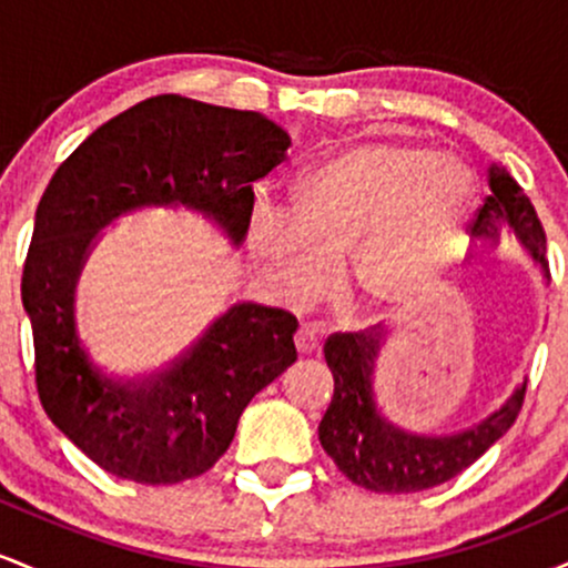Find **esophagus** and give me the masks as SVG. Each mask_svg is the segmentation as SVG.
<instances>
[{
    "mask_svg": "<svg viewBox=\"0 0 568 568\" xmlns=\"http://www.w3.org/2000/svg\"><path fill=\"white\" fill-rule=\"evenodd\" d=\"M321 328L312 323H304L298 325L296 336H293V344H296V349L302 352V355H310V352H315L317 347H321Z\"/></svg>",
    "mask_w": 568,
    "mask_h": 568,
    "instance_id": "obj_1",
    "label": "esophagus"
}]
</instances>
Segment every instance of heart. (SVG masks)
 Masks as SVG:
<instances>
[{"label": "heart", "instance_id": "1", "mask_svg": "<svg viewBox=\"0 0 568 568\" xmlns=\"http://www.w3.org/2000/svg\"><path fill=\"white\" fill-rule=\"evenodd\" d=\"M467 175L403 141L352 146L306 175L298 207L258 202L253 247L277 291L306 304L349 253V291L376 317L414 310L446 272L465 221Z\"/></svg>", "mask_w": 568, "mask_h": 568}]
</instances>
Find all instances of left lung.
<instances>
[{
	"label": "left lung",
	"mask_w": 568,
	"mask_h": 568,
	"mask_svg": "<svg viewBox=\"0 0 568 568\" xmlns=\"http://www.w3.org/2000/svg\"><path fill=\"white\" fill-rule=\"evenodd\" d=\"M488 184L491 194L478 211L473 232L497 237L499 226L507 224L547 270L545 230L531 200L505 168H491ZM382 338V325L325 338L323 355L334 374V397L317 433L325 454L355 486L379 494L425 491L467 470L513 427L524 406L526 384L515 389L497 414L465 433L448 438L406 433L395 427L376 406L374 361L379 355Z\"/></svg>",
	"instance_id": "obj_1"
}]
</instances>
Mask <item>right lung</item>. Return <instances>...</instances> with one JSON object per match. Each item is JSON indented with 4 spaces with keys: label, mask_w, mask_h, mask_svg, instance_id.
I'll return each mask as SVG.
<instances>
[{
    "label": "right lung",
    "mask_w": 568,
    "mask_h": 568,
    "mask_svg": "<svg viewBox=\"0 0 568 568\" xmlns=\"http://www.w3.org/2000/svg\"><path fill=\"white\" fill-rule=\"evenodd\" d=\"M288 133L256 112L154 95L90 133L37 207L21 296L34 334L37 393L101 470L146 486L197 478L230 448L251 397L296 361V317L237 304L160 374L122 382L90 361L74 285L95 232L141 205H189L245 237L253 181L285 160Z\"/></svg>",
    "instance_id": "1"
}]
</instances>
